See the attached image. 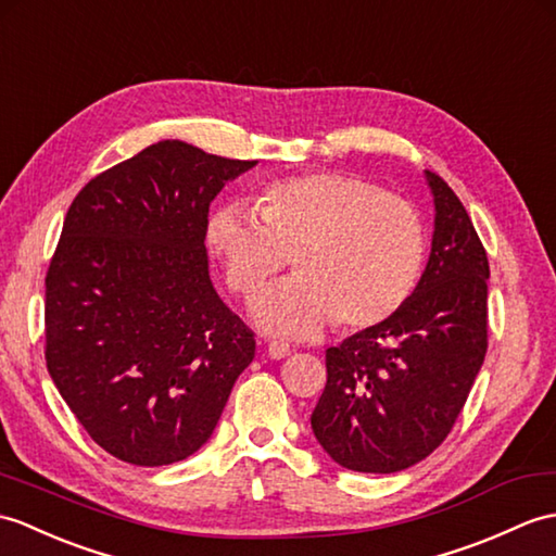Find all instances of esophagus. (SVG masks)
I'll return each instance as SVG.
<instances>
[{"label": "esophagus", "instance_id": "obj_1", "mask_svg": "<svg viewBox=\"0 0 556 556\" xmlns=\"http://www.w3.org/2000/svg\"><path fill=\"white\" fill-rule=\"evenodd\" d=\"M289 353H291L289 343H283V341H267V355L273 357V359H281V357H287Z\"/></svg>", "mask_w": 556, "mask_h": 556}]
</instances>
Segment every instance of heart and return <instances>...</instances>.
Returning a JSON list of instances; mask_svg holds the SVG:
<instances>
[{"mask_svg":"<svg viewBox=\"0 0 556 556\" xmlns=\"http://www.w3.org/2000/svg\"><path fill=\"white\" fill-rule=\"evenodd\" d=\"M255 212L227 201L211 213L205 243L231 293L251 299L293 261L299 275L253 303L257 325L309 337L333 319L365 331L393 319L415 295L426 229L415 205L353 173L273 179Z\"/></svg>","mask_w":556,"mask_h":556,"instance_id":"obj_1","label":"heart"}]
</instances>
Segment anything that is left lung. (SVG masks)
<instances>
[{"instance_id":"1","label":"left lung","mask_w":556,"mask_h":556,"mask_svg":"<svg viewBox=\"0 0 556 556\" xmlns=\"http://www.w3.org/2000/svg\"><path fill=\"white\" fill-rule=\"evenodd\" d=\"M435 219L415 295L383 325L327 351V386L309 417L341 467L395 473L429 457L467 403L488 351V255L443 177L426 170Z\"/></svg>"}]
</instances>
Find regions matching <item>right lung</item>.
Masks as SVG:
<instances>
[{
    "label": "right lung",
    "mask_w": 556,
    "mask_h": 556,
    "mask_svg": "<svg viewBox=\"0 0 556 556\" xmlns=\"http://www.w3.org/2000/svg\"><path fill=\"white\" fill-rule=\"evenodd\" d=\"M257 161L163 139L83 187L45 279V357L109 455L163 467L213 435L253 331L208 275L211 201Z\"/></svg>",
    "instance_id": "obj_1"
}]
</instances>
